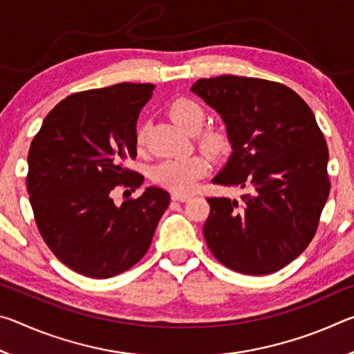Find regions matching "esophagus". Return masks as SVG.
<instances>
[{"instance_id": "34e87169", "label": "esophagus", "mask_w": 354, "mask_h": 354, "mask_svg": "<svg viewBox=\"0 0 354 354\" xmlns=\"http://www.w3.org/2000/svg\"><path fill=\"white\" fill-rule=\"evenodd\" d=\"M171 200L173 201H189L190 200V195H185V194H178V192H173L171 194Z\"/></svg>"}]
</instances>
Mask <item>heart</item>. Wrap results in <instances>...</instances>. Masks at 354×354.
Wrapping results in <instances>:
<instances>
[{
    "mask_svg": "<svg viewBox=\"0 0 354 354\" xmlns=\"http://www.w3.org/2000/svg\"><path fill=\"white\" fill-rule=\"evenodd\" d=\"M170 117L187 134H196V142L203 151L211 156H220L227 148V136L220 128L201 129L206 120V112L200 103L190 98H178L169 107ZM145 129H139L137 143L143 145ZM207 171V162L201 156H179L165 159L153 167L151 178L156 184L173 192H189L195 187L198 179Z\"/></svg>",
    "mask_w": 354,
    "mask_h": 354,
    "instance_id": "obj_1",
    "label": "heart"
}]
</instances>
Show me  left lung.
<instances>
[{"instance_id": "obj_1", "label": "left lung", "mask_w": 354, "mask_h": 354, "mask_svg": "<svg viewBox=\"0 0 354 354\" xmlns=\"http://www.w3.org/2000/svg\"><path fill=\"white\" fill-rule=\"evenodd\" d=\"M190 91L223 120L232 149L212 183L247 190L242 201L207 198V247L234 272H278L313 241L329 195L314 113L284 84L257 77H205Z\"/></svg>"}]
</instances>
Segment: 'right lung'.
Wrapping results in <instances>:
<instances>
[{"label":"right lung","mask_w":354,"mask_h":354,"mask_svg":"<svg viewBox=\"0 0 354 354\" xmlns=\"http://www.w3.org/2000/svg\"><path fill=\"white\" fill-rule=\"evenodd\" d=\"M153 84L122 82L73 93L48 113L28 154V194L35 223L56 257L88 278H111L139 262L170 205L149 185L117 206L118 185L137 189L124 169L137 156V118Z\"/></svg>","instance_id":"add662e5"}]
</instances>
